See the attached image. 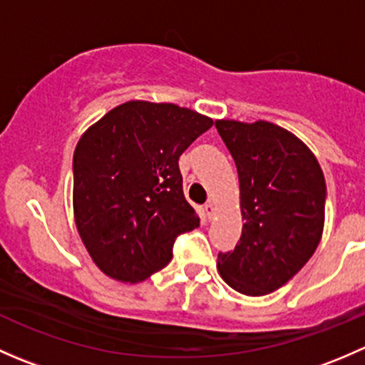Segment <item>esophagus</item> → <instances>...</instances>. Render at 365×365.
Here are the masks:
<instances>
[{"mask_svg":"<svg viewBox=\"0 0 365 365\" xmlns=\"http://www.w3.org/2000/svg\"><path fill=\"white\" fill-rule=\"evenodd\" d=\"M203 210H205L206 219L212 220V219H213V215H215V205H213L212 201H208V203H206V205L203 206Z\"/></svg>","mask_w":365,"mask_h":365,"instance_id":"esophagus-1","label":"esophagus"}]
</instances>
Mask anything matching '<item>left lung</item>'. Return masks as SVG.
<instances>
[{"label": "left lung", "mask_w": 365, "mask_h": 365, "mask_svg": "<svg viewBox=\"0 0 365 365\" xmlns=\"http://www.w3.org/2000/svg\"><path fill=\"white\" fill-rule=\"evenodd\" d=\"M233 155L244 219L235 251L217 268L235 292L261 297L284 286L311 259L325 226V176L293 132L257 120H215Z\"/></svg>", "instance_id": "8db88e82"}]
</instances>
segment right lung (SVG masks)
I'll list each match as a JSON object with an SVG mask.
<instances>
[{
    "instance_id": "right-lung-1",
    "label": "right lung",
    "mask_w": 365,
    "mask_h": 365,
    "mask_svg": "<svg viewBox=\"0 0 365 365\" xmlns=\"http://www.w3.org/2000/svg\"><path fill=\"white\" fill-rule=\"evenodd\" d=\"M212 125L189 108L128 101L84 130L73 152V220L102 274L145 281L171 261L176 237L200 226L178 159Z\"/></svg>"
}]
</instances>
